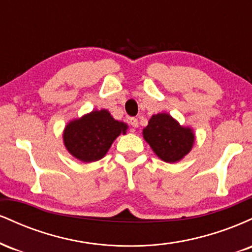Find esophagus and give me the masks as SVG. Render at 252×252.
<instances>
[{
    "label": "esophagus",
    "mask_w": 252,
    "mask_h": 252,
    "mask_svg": "<svg viewBox=\"0 0 252 252\" xmlns=\"http://www.w3.org/2000/svg\"><path fill=\"white\" fill-rule=\"evenodd\" d=\"M130 124H131V126H134V128H138V121H137V118H134V117L130 118Z\"/></svg>",
    "instance_id": "34e87169"
}]
</instances>
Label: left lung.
Listing matches in <instances>:
<instances>
[{"label":"left lung","mask_w":252,"mask_h":252,"mask_svg":"<svg viewBox=\"0 0 252 252\" xmlns=\"http://www.w3.org/2000/svg\"><path fill=\"white\" fill-rule=\"evenodd\" d=\"M142 135L156 156L167 163L181 161L195 142L194 130L181 126L167 112L153 115Z\"/></svg>","instance_id":"obj_1"}]
</instances>
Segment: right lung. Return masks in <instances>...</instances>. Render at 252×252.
Instances as JSON below:
<instances>
[{"mask_svg": "<svg viewBox=\"0 0 252 252\" xmlns=\"http://www.w3.org/2000/svg\"><path fill=\"white\" fill-rule=\"evenodd\" d=\"M126 130L128 124L115 120L106 109L92 110L66 124L63 146L77 160L94 162L106 155L114 141Z\"/></svg>", "mask_w": 252, "mask_h": 252, "instance_id": "obj_1", "label": "right lung"}]
</instances>
